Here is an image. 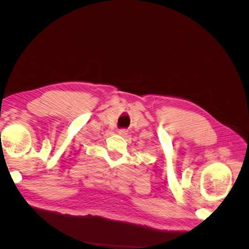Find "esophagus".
<instances>
[{
    "instance_id": "1",
    "label": "esophagus",
    "mask_w": 249,
    "mask_h": 249,
    "mask_svg": "<svg viewBox=\"0 0 249 249\" xmlns=\"http://www.w3.org/2000/svg\"><path fill=\"white\" fill-rule=\"evenodd\" d=\"M118 135H120V136H123V137H125L127 135V131L126 130H119Z\"/></svg>"
}]
</instances>
